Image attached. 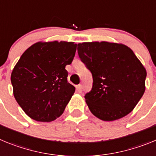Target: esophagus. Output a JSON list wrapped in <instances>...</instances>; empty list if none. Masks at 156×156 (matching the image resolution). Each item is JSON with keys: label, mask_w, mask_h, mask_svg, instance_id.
<instances>
[{"label": "esophagus", "mask_w": 156, "mask_h": 156, "mask_svg": "<svg viewBox=\"0 0 156 156\" xmlns=\"http://www.w3.org/2000/svg\"><path fill=\"white\" fill-rule=\"evenodd\" d=\"M76 91L78 92V93H81V92H82V85H77Z\"/></svg>", "instance_id": "34e87169"}]
</instances>
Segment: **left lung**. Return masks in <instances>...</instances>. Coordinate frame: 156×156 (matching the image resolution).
Here are the masks:
<instances>
[{"mask_svg": "<svg viewBox=\"0 0 156 156\" xmlns=\"http://www.w3.org/2000/svg\"><path fill=\"white\" fill-rule=\"evenodd\" d=\"M81 61L91 72L93 87L85 99L91 113L103 121L126 116L145 90L146 69L133 51L122 44H78Z\"/></svg>", "mask_w": 156, "mask_h": 156, "instance_id": "left-lung-1", "label": "left lung"}]
</instances>
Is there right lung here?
Returning a JSON list of instances; mask_svg holds the SVG:
<instances>
[{
    "mask_svg": "<svg viewBox=\"0 0 156 156\" xmlns=\"http://www.w3.org/2000/svg\"><path fill=\"white\" fill-rule=\"evenodd\" d=\"M76 51L74 42L35 43L26 50L11 75L14 97L25 113L39 122H51L63 113L75 92L66 66Z\"/></svg>",
    "mask_w": 156,
    "mask_h": 156,
    "instance_id": "1",
    "label": "right lung"
}]
</instances>
